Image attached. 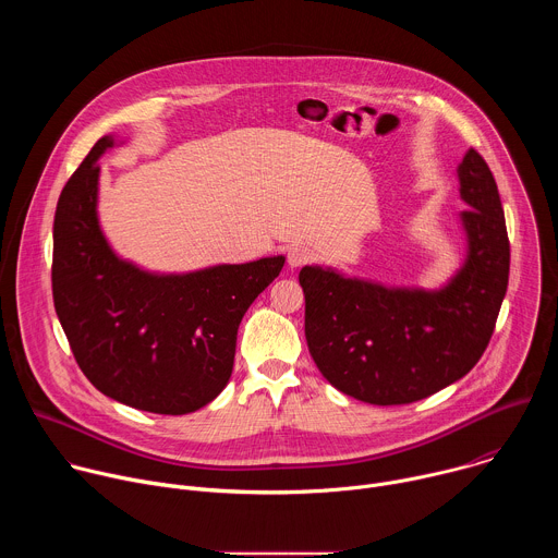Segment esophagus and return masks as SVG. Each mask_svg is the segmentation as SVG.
Returning a JSON list of instances; mask_svg holds the SVG:
<instances>
[{"label":"esophagus","mask_w":558,"mask_h":558,"mask_svg":"<svg viewBox=\"0 0 558 558\" xmlns=\"http://www.w3.org/2000/svg\"><path fill=\"white\" fill-rule=\"evenodd\" d=\"M311 258H313V252H311L306 245H293V247H289V252H287V263H289L291 269L306 265Z\"/></svg>","instance_id":"obj_1"}]
</instances>
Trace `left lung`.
I'll return each instance as SVG.
<instances>
[{
  "label": "left lung",
  "instance_id": "obj_1",
  "mask_svg": "<svg viewBox=\"0 0 558 558\" xmlns=\"http://www.w3.org/2000/svg\"><path fill=\"white\" fill-rule=\"evenodd\" d=\"M465 254L437 289L388 287L306 265L308 353L344 395L375 407L411 404L461 379L484 355L508 289L510 243L490 168L474 149L457 166Z\"/></svg>",
  "mask_w": 558,
  "mask_h": 558
}]
</instances>
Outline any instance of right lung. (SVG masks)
Here are the masks:
<instances>
[{
  "mask_svg": "<svg viewBox=\"0 0 558 558\" xmlns=\"http://www.w3.org/2000/svg\"><path fill=\"white\" fill-rule=\"evenodd\" d=\"M101 136L65 183L52 227V298L84 375L112 400L158 415H185L222 392L235 336L284 256L161 274L121 258L99 220Z\"/></svg>",
  "mask_w": 558,
  "mask_h": 558,
  "instance_id": "1",
  "label": "right lung"
}]
</instances>
